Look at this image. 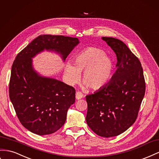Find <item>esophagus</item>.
I'll use <instances>...</instances> for the list:
<instances>
[{
	"label": "esophagus",
	"instance_id": "34e87169",
	"mask_svg": "<svg viewBox=\"0 0 159 159\" xmlns=\"http://www.w3.org/2000/svg\"><path fill=\"white\" fill-rule=\"evenodd\" d=\"M83 96H84L83 93H81V92H77L76 93H75L76 100H80V99H81V98H83Z\"/></svg>",
	"mask_w": 159,
	"mask_h": 159
}]
</instances>
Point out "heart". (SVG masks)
Wrapping results in <instances>:
<instances>
[{
    "instance_id": "b5f03b06",
    "label": "heart",
    "mask_w": 159,
    "mask_h": 159,
    "mask_svg": "<svg viewBox=\"0 0 159 159\" xmlns=\"http://www.w3.org/2000/svg\"><path fill=\"white\" fill-rule=\"evenodd\" d=\"M72 64L68 62L65 66L67 82L74 84L79 79L80 72L83 71L81 80L88 87L98 89L104 87L110 81L113 71V62L106 56L104 51L89 47L75 55Z\"/></svg>"
}]
</instances>
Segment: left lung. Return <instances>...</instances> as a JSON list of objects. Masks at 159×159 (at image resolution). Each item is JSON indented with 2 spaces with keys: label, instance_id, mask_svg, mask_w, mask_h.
<instances>
[{
  "label": "left lung",
  "instance_id": "left-lung-1",
  "mask_svg": "<svg viewBox=\"0 0 159 159\" xmlns=\"http://www.w3.org/2000/svg\"><path fill=\"white\" fill-rule=\"evenodd\" d=\"M102 39L116 55L117 70L108 84L85 96V120L96 134L109 138L122 134L134 123L146 86L139 59L126 45L113 37Z\"/></svg>",
  "mask_w": 159,
  "mask_h": 159
}]
</instances>
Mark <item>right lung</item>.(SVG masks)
<instances>
[{
  "instance_id": "1",
  "label": "right lung",
  "mask_w": 159,
  "mask_h": 159,
  "mask_svg": "<svg viewBox=\"0 0 159 159\" xmlns=\"http://www.w3.org/2000/svg\"><path fill=\"white\" fill-rule=\"evenodd\" d=\"M79 43L75 37L40 35L16 55L11 68L9 97L20 122L34 134H50L62 127L75 102V90L61 81L40 75L34 70L32 58L47 50L60 54L65 61Z\"/></svg>"
}]
</instances>
